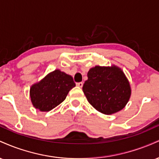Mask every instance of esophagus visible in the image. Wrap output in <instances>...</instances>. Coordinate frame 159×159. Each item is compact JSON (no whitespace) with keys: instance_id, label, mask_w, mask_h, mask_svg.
<instances>
[{"instance_id":"34e87169","label":"esophagus","mask_w":159,"mask_h":159,"mask_svg":"<svg viewBox=\"0 0 159 159\" xmlns=\"http://www.w3.org/2000/svg\"><path fill=\"white\" fill-rule=\"evenodd\" d=\"M76 85L79 87H83V82H78V83H76Z\"/></svg>"}]
</instances>
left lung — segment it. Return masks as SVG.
Returning a JSON list of instances; mask_svg holds the SVG:
<instances>
[{
	"mask_svg": "<svg viewBox=\"0 0 159 159\" xmlns=\"http://www.w3.org/2000/svg\"><path fill=\"white\" fill-rule=\"evenodd\" d=\"M83 92L96 110L110 115L121 111L130 98V83L123 71L115 65L96 66L87 72Z\"/></svg>",
	"mask_w": 159,
	"mask_h": 159,
	"instance_id": "left-lung-1",
	"label": "left lung"
}]
</instances>
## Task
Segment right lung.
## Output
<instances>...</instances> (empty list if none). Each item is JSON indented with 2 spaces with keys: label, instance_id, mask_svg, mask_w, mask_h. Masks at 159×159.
<instances>
[{
  "label": "right lung",
  "instance_id": "right-lung-1",
  "mask_svg": "<svg viewBox=\"0 0 159 159\" xmlns=\"http://www.w3.org/2000/svg\"><path fill=\"white\" fill-rule=\"evenodd\" d=\"M74 87L75 84L72 76L56 69L31 86L30 100L34 107L47 112L63 102Z\"/></svg>",
  "mask_w": 159,
  "mask_h": 159
}]
</instances>
